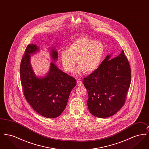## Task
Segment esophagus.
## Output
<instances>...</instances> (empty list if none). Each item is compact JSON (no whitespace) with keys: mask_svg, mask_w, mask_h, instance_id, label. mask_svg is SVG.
<instances>
[{"mask_svg":"<svg viewBox=\"0 0 149 149\" xmlns=\"http://www.w3.org/2000/svg\"><path fill=\"white\" fill-rule=\"evenodd\" d=\"M83 84V83H82V81L80 80V79H78L77 80V85L78 86H80V85H81Z\"/></svg>","mask_w":149,"mask_h":149,"instance_id":"1","label":"esophagus"}]
</instances>
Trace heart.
Returning a JSON list of instances; mask_svg holds the SVG:
<instances>
[{
    "label": "heart",
    "instance_id": "b5f03b06",
    "mask_svg": "<svg viewBox=\"0 0 149 149\" xmlns=\"http://www.w3.org/2000/svg\"><path fill=\"white\" fill-rule=\"evenodd\" d=\"M104 53V46L99 41H94L88 37H79L71 43L66 51L60 52V60L64 70L72 72L78 66L77 74L84 71L91 74L99 67Z\"/></svg>",
    "mask_w": 149,
    "mask_h": 149
}]
</instances>
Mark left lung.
<instances>
[{
  "label": "left lung",
  "mask_w": 149,
  "mask_h": 149,
  "mask_svg": "<svg viewBox=\"0 0 149 149\" xmlns=\"http://www.w3.org/2000/svg\"><path fill=\"white\" fill-rule=\"evenodd\" d=\"M111 57L108 55L98 69L83 80L88 93L89 111L98 118L112 116L120 109L131 84L130 66L124 51L113 58Z\"/></svg>",
  "instance_id": "left-lung-1"
}]
</instances>
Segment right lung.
I'll return each mask as SVG.
<instances>
[{
    "mask_svg": "<svg viewBox=\"0 0 149 149\" xmlns=\"http://www.w3.org/2000/svg\"><path fill=\"white\" fill-rule=\"evenodd\" d=\"M50 56L56 61L58 53L51 47ZM40 51L35 44H29L22 57L20 77L26 99L36 111L46 118H56L64 111L71 90L77 84L75 79L59 69L54 62L50 70L42 77L36 75L32 69L31 55Z\"/></svg>",
    "mask_w": 149,
    "mask_h": 149,
    "instance_id": "add662e5",
    "label": "right lung"
}]
</instances>
